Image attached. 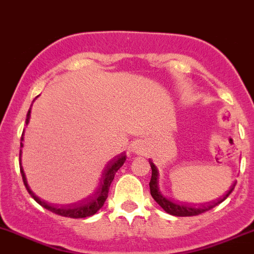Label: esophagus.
I'll return each instance as SVG.
<instances>
[{"instance_id":"obj_1","label":"esophagus","mask_w":254,"mask_h":254,"mask_svg":"<svg viewBox=\"0 0 254 254\" xmlns=\"http://www.w3.org/2000/svg\"><path fill=\"white\" fill-rule=\"evenodd\" d=\"M145 150V145L144 143L140 142V140H137L132 144V151L135 154H143Z\"/></svg>"}]
</instances>
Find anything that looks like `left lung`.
<instances>
[{"instance_id":"8db88e82","label":"left lung","mask_w":254,"mask_h":254,"mask_svg":"<svg viewBox=\"0 0 254 254\" xmlns=\"http://www.w3.org/2000/svg\"><path fill=\"white\" fill-rule=\"evenodd\" d=\"M149 164H150V166H151V179H150V182H149V187H150L151 197L154 198V200H155V202L158 203V204L160 205L161 208H163L164 210L166 211V213L171 214V215H175V216H193V215H198V214L204 213V211L210 210L211 208H214L215 205L220 204L221 202H224V200L226 199L227 197H229L230 193L234 190L235 185H236V182H235V184L231 186V188L227 190L226 194H225L224 197L221 198V199H219L218 202H213L211 204L203 206V208H193V206L177 204V203H175V202H172V200L167 199L165 195H163V193L160 192V190H159V171H158V167L154 165V163H151V161H149Z\"/></svg>"}]
</instances>
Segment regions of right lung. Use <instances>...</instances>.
Instances as JSON below:
<instances>
[{
  "instance_id": "obj_1",
  "label": "right lung",
  "mask_w": 254,
  "mask_h": 254,
  "mask_svg": "<svg viewBox=\"0 0 254 254\" xmlns=\"http://www.w3.org/2000/svg\"><path fill=\"white\" fill-rule=\"evenodd\" d=\"M36 98H38V96H36ZM31 105H33V104H31ZM30 109L27 114L25 125L29 124L30 112H31ZM20 140H22V142H20V146H23V140H24V130H23V134H22V138H20ZM20 156H22V150L19 151V161H20ZM126 158H127V155H125V153H124V154H121V155L117 156V158H115L114 160L110 161V163L108 164V166H106L105 170H104L103 176H101L100 182H99L98 190L94 192V194L90 195V197H88L87 199H84L82 203H79V204L68 206V208H59V206H54L51 204H48L46 202L41 200L38 195L34 194V192L30 190L29 185H28V182H27V177H25L22 163H19V165H20V174H22L23 182H24L25 188H27V190L29 192V194L31 195V197L34 198V200H35V202H38L41 206H44V208L48 209V210L52 211V213L59 214V215L67 216V218L80 219V218H87V216L94 215L96 211L100 210V209L103 208L104 203H105L106 198H108L110 185H111V182L114 181L115 174L119 171L120 167L124 165L125 161H126Z\"/></svg>"
}]
</instances>
